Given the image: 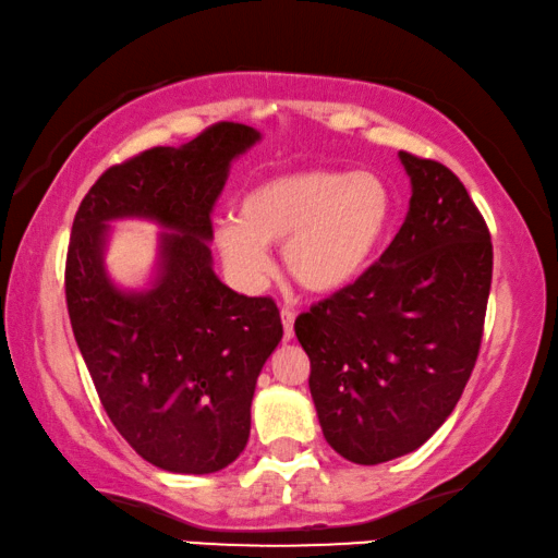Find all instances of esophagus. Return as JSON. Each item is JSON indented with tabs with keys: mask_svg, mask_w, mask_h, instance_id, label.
I'll list each match as a JSON object with an SVG mask.
<instances>
[{
	"mask_svg": "<svg viewBox=\"0 0 558 558\" xmlns=\"http://www.w3.org/2000/svg\"><path fill=\"white\" fill-rule=\"evenodd\" d=\"M280 320H282V338L290 340L295 335V311H290V307H282Z\"/></svg>",
	"mask_w": 558,
	"mask_h": 558,
	"instance_id": "esophagus-1",
	"label": "esophagus"
}]
</instances>
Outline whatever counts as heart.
I'll return each mask as SVG.
<instances>
[{
	"instance_id": "heart-1",
	"label": "heart",
	"mask_w": 558,
	"mask_h": 558,
	"mask_svg": "<svg viewBox=\"0 0 558 558\" xmlns=\"http://www.w3.org/2000/svg\"><path fill=\"white\" fill-rule=\"evenodd\" d=\"M395 193L375 173L307 168L265 179L238 201L235 218L216 223V245L243 282L270 270L265 247L282 245V270L313 295L355 282L385 243Z\"/></svg>"
}]
</instances>
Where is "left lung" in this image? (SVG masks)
<instances>
[{
	"label": "left lung",
	"mask_w": 558,
	"mask_h": 558,
	"mask_svg": "<svg viewBox=\"0 0 558 558\" xmlns=\"http://www.w3.org/2000/svg\"><path fill=\"white\" fill-rule=\"evenodd\" d=\"M410 214L362 276L298 315L323 435L355 464L410 454L462 397L482 348L492 235L445 163L400 151Z\"/></svg>",
	"instance_id": "left-lung-1"
}]
</instances>
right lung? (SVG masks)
Masks as SVG:
<instances>
[{
  "instance_id": "obj_1",
  "label": "right lung",
  "mask_w": 558,
  "mask_h": 558,
  "mask_svg": "<svg viewBox=\"0 0 558 558\" xmlns=\"http://www.w3.org/2000/svg\"><path fill=\"white\" fill-rule=\"evenodd\" d=\"M258 138L218 121L181 148L131 156L99 175L72 226L64 290L76 344L113 427L166 472L210 474L243 452L255 379L282 338L276 300L226 288L206 245L228 166ZM123 215L177 231L144 296L113 289L100 265L105 223Z\"/></svg>"
}]
</instances>
